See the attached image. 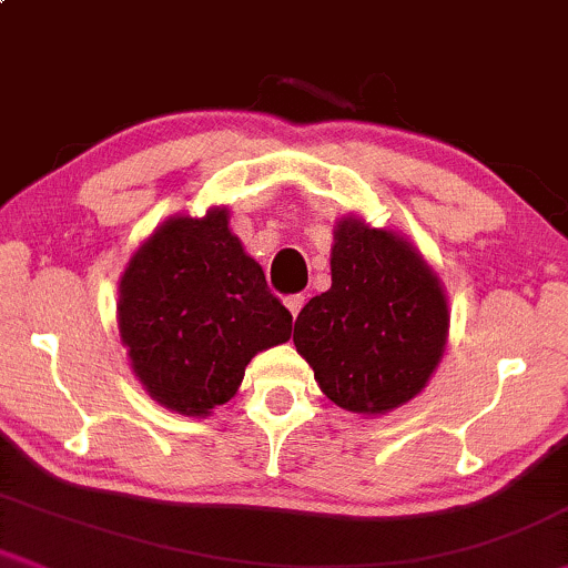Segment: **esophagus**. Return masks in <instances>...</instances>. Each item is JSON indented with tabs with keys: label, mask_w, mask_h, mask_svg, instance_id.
<instances>
[{
	"label": "esophagus",
	"mask_w": 568,
	"mask_h": 568,
	"mask_svg": "<svg viewBox=\"0 0 568 568\" xmlns=\"http://www.w3.org/2000/svg\"><path fill=\"white\" fill-rule=\"evenodd\" d=\"M285 308H288V312L293 314V317H298V312H301V306H304V293H296V296H285Z\"/></svg>",
	"instance_id": "obj_1"
}]
</instances>
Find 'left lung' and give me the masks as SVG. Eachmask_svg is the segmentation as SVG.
<instances>
[{"label": "left lung", "mask_w": 568, "mask_h": 568, "mask_svg": "<svg viewBox=\"0 0 568 568\" xmlns=\"http://www.w3.org/2000/svg\"><path fill=\"white\" fill-rule=\"evenodd\" d=\"M329 291L301 308L296 351L322 393L383 416L425 390L448 343V296L406 235L348 214L335 222Z\"/></svg>", "instance_id": "left-lung-1"}]
</instances>
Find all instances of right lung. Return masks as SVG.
Masks as SVG:
<instances>
[{"instance_id": "obj_1", "label": "right lung", "mask_w": 568, "mask_h": 568, "mask_svg": "<svg viewBox=\"0 0 568 568\" xmlns=\"http://www.w3.org/2000/svg\"><path fill=\"white\" fill-rule=\"evenodd\" d=\"M291 312L231 231L227 206L172 214L133 251L118 285V329L156 404L210 416L260 351L291 337Z\"/></svg>"}]
</instances>
